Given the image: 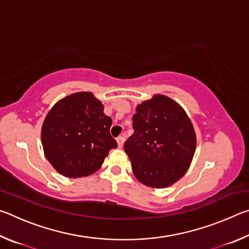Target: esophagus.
I'll return each mask as SVG.
<instances>
[{
    "instance_id": "obj_1",
    "label": "esophagus",
    "mask_w": 249,
    "mask_h": 249,
    "mask_svg": "<svg viewBox=\"0 0 249 249\" xmlns=\"http://www.w3.org/2000/svg\"><path fill=\"white\" fill-rule=\"evenodd\" d=\"M116 141H117V145H119V147H123L124 142H125V137L124 136H119L116 138Z\"/></svg>"
}]
</instances>
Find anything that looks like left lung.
<instances>
[{"instance_id": "1", "label": "left lung", "mask_w": 249, "mask_h": 249, "mask_svg": "<svg viewBox=\"0 0 249 249\" xmlns=\"http://www.w3.org/2000/svg\"><path fill=\"white\" fill-rule=\"evenodd\" d=\"M133 128L124 150L138 181L147 187L166 188L182 178L196 145L184 109L168 96L156 94L137 105Z\"/></svg>"}]
</instances>
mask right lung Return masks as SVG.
<instances>
[{"label": "right lung", "instance_id": "obj_1", "mask_svg": "<svg viewBox=\"0 0 249 249\" xmlns=\"http://www.w3.org/2000/svg\"><path fill=\"white\" fill-rule=\"evenodd\" d=\"M90 92L66 96L48 112L41 144L48 161L69 178L92 175L117 142L109 134L112 119Z\"/></svg>", "mask_w": 249, "mask_h": 249}]
</instances>
